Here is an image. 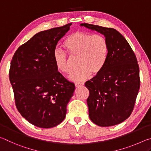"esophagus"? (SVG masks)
<instances>
[{
  "label": "esophagus",
  "instance_id": "obj_1",
  "mask_svg": "<svg viewBox=\"0 0 151 151\" xmlns=\"http://www.w3.org/2000/svg\"><path fill=\"white\" fill-rule=\"evenodd\" d=\"M84 85V83H82V82H81V83H75V86L76 87H80V86H83Z\"/></svg>",
  "mask_w": 151,
  "mask_h": 151
}]
</instances>
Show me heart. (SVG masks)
<instances>
[{
  "label": "heart",
  "mask_w": 151,
  "mask_h": 151,
  "mask_svg": "<svg viewBox=\"0 0 151 151\" xmlns=\"http://www.w3.org/2000/svg\"><path fill=\"white\" fill-rule=\"evenodd\" d=\"M63 46L71 56L78 57L79 68L71 73L69 76L70 80L84 81L92 73L96 75L103 70L108 55V44L104 36L78 31L65 39ZM53 58L59 72L65 74L71 71L70 58L65 51L56 49Z\"/></svg>",
  "instance_id": "heart-1"
}]
</instances>
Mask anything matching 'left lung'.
<instances>
[{"label": "left lung", "instance_id": "8db88e82", "mask_svg": "<svg viewBox=\"0 0 151 151\" xmlns=\"http://www.w3.org/2000/svg\"><path fill=\"white\" fill-rule=\"evenodd\" d=\"M80 26L104 35L108 44V55L103 70L85 86L90 120L100 127H111L130 116L140 88L139 66L136 55L119 32L88 23Z\"/></svg>", "mask_w": 151, "mask_h": 151}]
</instances>
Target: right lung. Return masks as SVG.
Masks as SVG:
<instances>
[{
	"mask_svg": "<svg viewBox=\"0 0 151 151\" xmlns=\"http://www.w3.org/2000/svg\"><path fill=\"white\" fill-rule=\"evenodd\" d=\"M71 23L41 31L20 46L12 59L9 79L17 110L36 127H55L65 117L75 85L57 70L53 53Z\"/></svg>",
	"mask_w": 151,
	"mask_h": 151,
	"instance_id": "1",
	"label": "right lung"
}]
</instances>
